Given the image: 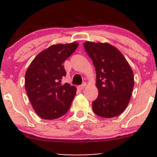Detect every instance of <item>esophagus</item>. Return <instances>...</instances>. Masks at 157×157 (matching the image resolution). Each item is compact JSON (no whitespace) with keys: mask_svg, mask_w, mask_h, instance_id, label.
I'll use <instances>...</instances> for the list:
<instances>
[{"mask_svg":"<svg viewBox=\"0 0 157 157\" xmlns=\"http://www.w3.org/2000/svg\"><path fill=\"white\" fill-rule=\"evenodd\" d=\"M86 84L83 83L82 85H81V86H79L78 87H77V89H78L79 90H82L84 88H86Z\"/></svg>","mask_w":157,"mask_h":157,"instance_id":"esophagus-1","label":"esophagus"}]
</instances>
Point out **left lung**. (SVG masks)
<instances>
[{"label":"left lung","instance_id":"1","mask_svg":"<svg viewBox=\"0 0 157 157\" xmlns=\"http://www.w3.org/2000/svg\"><path fill=\"white\" fill-rule=\"evenodd\" d=\"M83 45L96 69L99 94L92 102L94 112L105 118L121 114L128 105L134 86L130 65L111 44L86 41Z\"/></svg>","mask_w":157,"mask_h":157}]
</instances>
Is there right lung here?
Wrapping results in <instances>:
<instances>
[{
  "label": "right lung",
  "instance_id": "right-lung-1",
  "mask_svg": "<svg viewBox=\"0 0 157 157\" xmlns=\"http://www.w3.org/2000/svg\"><path fill=\"white\" fill-rule=\"evenodd\" d=\"M78 46L76 42L52 45L40 52L27 68L25 89L40 117L55 120L69 109L77 89L67 82L62 84L61 79L66 76L65 60Z\"/></svg>",
  "mask_w": 157,
  "mask_h": 157
}]
</instances>
